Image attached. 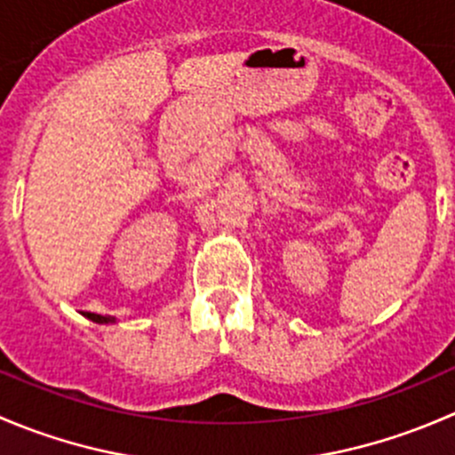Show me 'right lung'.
I'll list each match as a JSON object with an SVG mask.
<instances>
[{
	"label": "right lung",
	"instance_id": "1",
	"mask_svg": "<svg viewBox=\"0 0 455 455\" xmlns=\"http://www.w3.org/2000/svg\"><path fill=\"white\" fill-rule=\"evenodd\" d=\"M87 319H92V321H96V323H114V316H103V315H96V313H87L85 315Z\"/></svg>",
	"mask_w": 455,
	"mask_h": 455
}]
</instances>
